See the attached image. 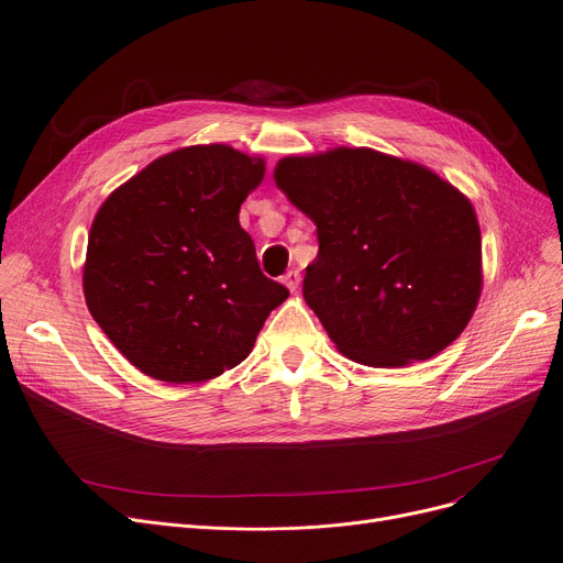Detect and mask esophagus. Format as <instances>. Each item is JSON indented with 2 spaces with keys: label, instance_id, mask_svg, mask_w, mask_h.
<instances>
[{
  "label": "esophagus",
  "instance_id": "1",
  "mask_svg": "<svg viewBox=\"0 0 563 563\" xmlns=\"http://www.w3.org/2000/svg\"><path fill=\"white\" fill-rule=\"evenodd\" d=\"M299 283H301V274L297 269H291L283 276V285L289 289V291H297L299 289Z\"/></svg>",
  "mask_w": 563,
  "mask_h": 563
}]
</instances>
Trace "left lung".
<instances>
[{
    "instance_id": "8db88e82",
    "label": "left lung",
    "mask_w": 563,
    "mask_h": 563,
    "mask_svg": "<svg viewBox=\"0 0 563 563\" xmlns=\"http://www.w3.org/2000/svg\"><path fill=\"white\" fill-rule=\"evenodd\" d=\"M274 180L317 225L303 299L346 358L406 367L463 333L484 285L482 230L452 183L346 145L283 157Z\"/></svg>"
}]
</instances>
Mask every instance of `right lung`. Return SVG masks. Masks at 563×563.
Here are the masks:
<instances>
[{"label": "right lung", "mask_w": 563, "mask_h": 563, "mask_svg": "<svg viewBox=\"0 0 563 563\" xmlns=\"http://www.w3.org/2000/svg\"><path fill=\"white\" fill-rule=\"evenodd\" d=\"M264 159L225 143L157 157L100 205L88 232L84 297L123 356L166 383L240 365L289 291L260 272L240 207Z\"/></svg>", "instance_id": "1"}]
</instances>
